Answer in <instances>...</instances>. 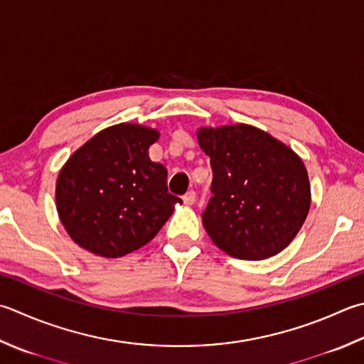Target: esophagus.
I'll return each mask as SVG.
<instances>
[{"mask_svg":"<svg viewBox=\"0 0 364 364\" xmlns=\"http://www.w3.org/2000/svg\"><path fill=\"white\" fill-rule=\"evenodd\" d=\"M183 204H187V205H193L195 204V201H196V195H195V191L191 190V191H187V193L183 195Z\"/></svg>","mask_w":364,"mask_h":364,"instance_id":"esophagus-1","label":"esophagus"}]
</instances>
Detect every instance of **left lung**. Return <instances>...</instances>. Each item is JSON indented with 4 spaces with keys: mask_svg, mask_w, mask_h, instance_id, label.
<instances>
[{
    "mask_svg": "<svg viewBox=\"0 0 364 364\" xmlns=\"http://www.w3.org/2000/svg\"><path fill=\"white\" fill-rule=\"evenodd\" d=\"M212 193L203 225L218 249L239 259H266L289 245L311 208L303 160L269 133L245 123L203 127Z\"/></svg>",
    "mask_w": 364,
    "mask_h": 364,
    "instance_id": "left-lung-1",
    "label": "left lung"
}]
</instances>
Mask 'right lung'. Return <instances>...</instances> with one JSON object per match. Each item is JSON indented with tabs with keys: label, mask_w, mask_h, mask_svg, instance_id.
I'll list each match as a JSON object with an SVG mask.
<instances>
[{
	"label": "right lung",
	"mask_w": 364,
	"mask_h": 364,
	"mask_svg": "<svg viewBox=\"0 0 364 364\" xmlns=\"http://www.w3.org/2000/svg\"><path fill=\"white\" fill-rule=\"evenodd\" d=\"M160 133L139 123L101 129L60 169V222L82 249L105 258L138 250L156 236L182 200L168 193V171L149 156Z\"/></svg>",
	"instance_id": "right-lung-1"
}]
</instances>
